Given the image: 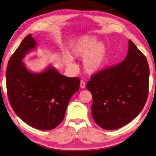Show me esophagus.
<instances>
[{"mask_svg": "<svg viewBox=\"0 0 156 156\" xmlns=\"http://www.w3.org/2000/svg\"><path fill=\"white\" fill-rule=\"evenodd\" d=\"M85 86H86V84H85V83H84V81L81 80L80 81V87L82 89H84L85 88Z\"/></svg>", "mask_w": 156, "mask_h": 156, "instance_id": "34e87169", "label": "esophagus"}]
</instances>
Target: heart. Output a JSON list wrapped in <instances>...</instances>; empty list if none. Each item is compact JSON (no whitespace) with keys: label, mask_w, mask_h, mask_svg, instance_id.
<instances>
[{"label":"heart","mask_w":156,"mask_h":156,"mask_svg":"<svg viewBox=\"0 0 156 156\" xmlns=\"http://www.w3.org/2000/svg\"><path fill=\"white\" fill-rule=\"evenodd\" d=\"M69 54L73 59L83 58L82 66L84 72L92 74L99 71L107 56V47L92 36H83L74 42L70 47ZM66 65L74 69L76 64L71 58L66 59Z\"/></svg>","instance_id":"1"}]
</instances>
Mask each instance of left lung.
Returning a JSON list of instances; mask_svg holds the SVG:
<instances>
[{"label": "left lung", "mask_w": 156, "mask_h": 156, "mask_svg": "<svg viewBox=\"0 0 156 156\" xmlns=\"http://www.w3.org/2000/svg\"><path fill=\"white\" fill-rule=\"evenodd\" d=\"M149 78L146 57L129 40L125 59L91 76L87 84L93 98L91 114L95 122L108 130L130 122L146 103Z\"/></svg>", "instance_id": "obj_1"}]
</instances>
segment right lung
Instances as JSON below:
<instances>
[{"label": "right lung", "mask_w": 156, "mask_h": 156, "mask_svg": "<svg viewBox=\"0 0 156 156\" xmlns=\"http://www.w3.org/2000/svg\"><path fill=\"white\" fill-rule=\"evenodd\" d=\"M36 42L29 34L9 60L6 70L7 96L13 110L23 122L41 130H51L64 119L80 79L69 78L49 65L43 72L29 71L22 60Z\"/></svg>", "instance_id": "right-lung-1"}]
</instances>
